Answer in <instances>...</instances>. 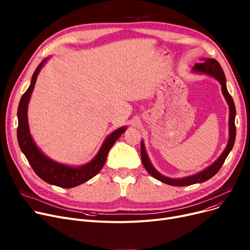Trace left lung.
<instances>
[{
	"label": "left lung",
	"mask_w": 250,
	"mask_h": 250,
	"mask_svg": "<svg viewBox=\"0 0 250 250\" xmlns=\"http://www.w3.org/2000/svg\"><path fill=\"white\" fill-rule=\"evenodd\" d=\"M193 71L195 72H202L204 74L209 75L214 78H216L217 80L220 82L222 86V92L223 95H224L225 99L227 100V103L229 105V110H230V116H229V141H228V145L226 146V149L224 152L222 153V155L219 157L218 160L214 162L211 166L206 168L203 170L202 172L194 174L191 176H188L185 178H179V179H174V178H169L166 177L162 174H160L157 170L152 166L145 147H144L143 142L141 143V157H142V162L144 167L148 171V173L153 176L154 178L160 180L161 182L166 183V185L169 186H174V187H188L190 185H194V183H202L209 178H212L218 171L222 165L224 164L228 154L232 150L234 143H235V138H236V126H235V115H236V109H235V104L233 101V98L229 94V92L226 87V78L225 74L222 70V67L220 63L214 60V59H203L202 63H195L193 67Z\"/></svg>",
	"instance_id": "1"
}]
</instances>
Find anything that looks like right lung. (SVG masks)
Returning <instances> with one entry per match:
<instances>
[{"mask_svg": "<svg viewBox=\"0 0 250 250\" xmlns=\"http://www.w3.org/2000/svg\"><path fill=\"white\" fill-rule=\"evenodd\" d=\"M45 62L46 59L38 64V67L33 73L30 86L26 90V92L20 99L17 111V139L21 151L24 153L26 159L28 160L30 166L34 170V172L39 177L45 182L49 183V185H54L62 188H71L82 185V183L86 182L92 177H94L100 171L105 163V160H106V157L110 148L113 146V144L116 142V140L122 136V134L125 133L126 127L124 126L118 128L114 130L111 135H109L106 138V140L104 141L103 145L100 148L95 158L84 166L77 168L69 167L67 165L59 164L47 158V157L39 151V149L35 146L29 132L27 120L28 102L32 91L34 89L37 75Z\"/></svg>", "mask_w": 250, "mask_h": 250, "instance_id": "add662e5", "label": "right lung"}]
</instances>
